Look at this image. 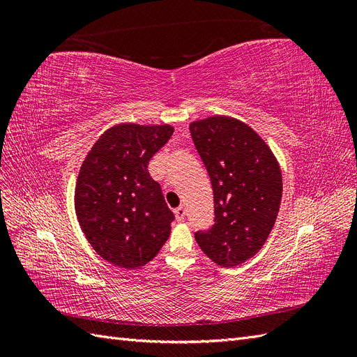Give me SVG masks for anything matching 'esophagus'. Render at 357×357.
<instances>
[{
    "label": "esophagus",
    "mask_w": 357,
    "mask_h": 357,
    "mask_svg": "<svg viewBox=\"0 0 357 357\" xmlns=\"http://www.w3.org/2000/svg\"><path fill=\"white\" fill-rule=\"evenodd\" d=\"M174 214H176V219L180 222V220H183L185 219V214H186V210H185V207H177L176 210H174Z\"/></svg>",
    "instance_id": "obj_1"
}]
</instances>
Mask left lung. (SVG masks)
<instances>
[{
  "label": "left lung",
  "mask_w": 357,
  "mask_h": 357,
  "mask_svg": "<svg viewBox=\"0 0 357 357\" xmlns=\"http://www.w3.org/2000/svg\"><path fill=\"white\" fill-rule=\"evenodd\" d=\"M214 193V225L195 240L214 264L234 268L253 257L271 234L283 178L273 150L253 128L229 116L189 125Z\"/></svg>",
  "instance_id": "left-lung-1"
}]
</instances>
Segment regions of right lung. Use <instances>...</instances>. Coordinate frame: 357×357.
<instances>
[{
  "mask_svg": "<svg viewBox=\"0 0 357 357\" xmlns=\"http://www.w3.org/2000/svg\"><path fill=\"white\" fill-rule=\"evenodd\" d=\"M172 132L171 125H114L80 167L74 192L80 228L93 250L116 266L146 265L168 240L174 214L147 165Z\"/></svg>",
  "mask_w": 357,
  "mask_h": 357,
  "instance_id": "add662e5",
  "label": "right lung"
}]
</instances>
